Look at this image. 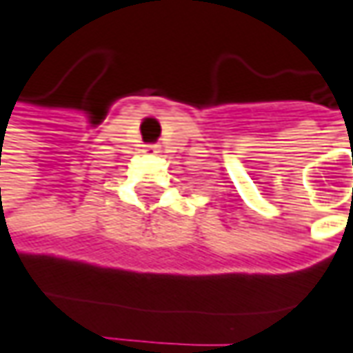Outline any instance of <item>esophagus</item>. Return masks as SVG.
<instances>
[{"instance_id": "1", "label": "esophagus", "mask_w": 353, "mask_h": 353, "mask_svg": "<svg viewBox=\"0 0 353 353\" xmlns=\"http://www.w3.org/2000/svg\"><path fill=\"white\" fill-rule=\"evenodd\" d=\"M147 155H155V153H159V147L157 145H145V149H143Z\"/></svg>"}]
</instances>
